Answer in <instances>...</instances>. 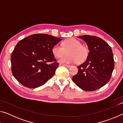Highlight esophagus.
Listing matches in <instances>:
<instances>
[{"label":"esophagus","mask_w":123,"mask_h":123,"mask_svg":"<svg viewBox=\"0 0 123 123\" xmlns=\"http://www.w3.org/2000/svg\"><path fill=\"white\" fill-rule=\"evenodd\" d=\"M61 65H62V66H65V67H68V68H69V67H70V65H68V64H61Z\"/></svg>","instance_id":"34e87169"}]
</instances>
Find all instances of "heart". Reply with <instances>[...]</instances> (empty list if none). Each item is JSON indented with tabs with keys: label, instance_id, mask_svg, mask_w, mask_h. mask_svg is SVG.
<instances>
[{
	"label": "heart",
	"instance_id": "obj_1",
	"mask_svg": "<svg viewBox=\"0 0 123 123\" xmlns=\"http://www.w3.org/2000/svg\"><path fill=\"white\" fill-rule=\"evenodd\" d=\"M62 46L55 44L52 48V53L54 56L60 58L66 54L68 51V55L59 60L62 63H73L78 62L82 63L88 59L89 51L88 48L82 45L81 42L74 38H69L63 41Z\"/></svg>",
	"mask_w": 123,
	"mask_h": 123
}]
</instances>
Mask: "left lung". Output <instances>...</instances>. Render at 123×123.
<instances>
[{
	"label": "left lung",
	"instance_id": "obj_1",
	"mask_svg": "<svg viewBox=\"0 0 123 123\" xmlns=\"http://www.w3.org/2000/svg\"><path fill=\"white\" fill-rule=\"evenodd\" d=\"M78 38L87 43L89 53L86 61L78 67V73L73 76L72 80L83 90H97L106 84L111 78L114 67L112 49L98 37L82 35Z\"/></svg>",
	"mask_w": 123,
	"mask_h": 123
}]
</instances>
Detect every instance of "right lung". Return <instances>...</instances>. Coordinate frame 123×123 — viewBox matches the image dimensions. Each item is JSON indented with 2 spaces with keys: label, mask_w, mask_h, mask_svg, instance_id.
I'll return each mask as SVG.
<instances>
[{
  "label": "right lung",
  "mask_w": 123,
  "mask_h": 123,
  "mask_svg": "<svg viewBox=\"0 0 123 123\" xmlns=\"http://www.w3.org/2000/svg\"><path fill=\"white\" fill-rule=\"evenodd\" d=\"M61 40L44 34L32 35L20 40L11 57L12 73L16 80L30 88L45 84L59 66L52 48Z\"/></svg>",
  "instance_id": "add662e5"
}]
</instances>
